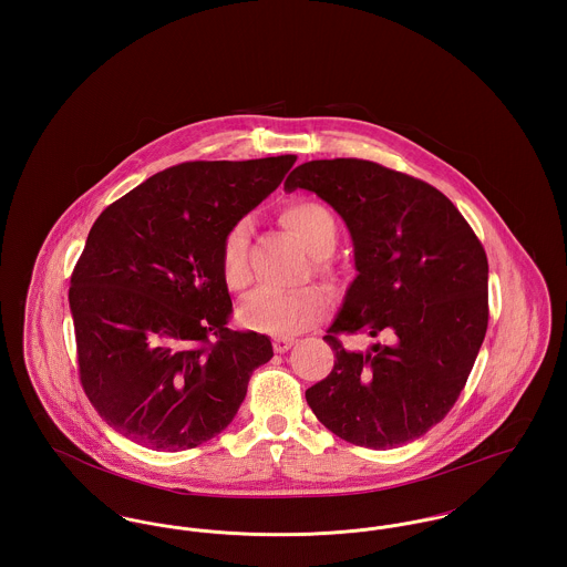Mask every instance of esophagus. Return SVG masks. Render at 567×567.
<instances>
[{
	"label": "esophagus",
	"mask_w": 567,
	"mask_h": 567,
	"mask_svg": "<svg viewBox=\"0 0 567 567\" xmlns=\"http://www.w3.org/2000/svg\"><path fill=\"white\" fill-rule=\"evenodd\" d=\"M292 344H295V338H290V336H275V338H272V349H275L277 353L288 351Z\"/></svg>",
	"instance_id": "34e87169"
}]
</instances>
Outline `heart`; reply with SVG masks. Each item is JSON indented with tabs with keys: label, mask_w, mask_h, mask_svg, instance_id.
<instances>
[{
	"label": "heart",
	"mask_w": 567,
	"mask_h": 567,
	"mask_svg": "<svg viewBox=\"0 0 567 567\" xmlns=\"http://www.w3.org/2000/svg\"><path fill=\"white\" fill-rule=\"evenodd\" d=\"M284 223L301 238L315 255V272L331 277L324 257L338 243V225L333 214L317 200H295L284 209ZM220 272L229 290L240 292L250 281L248 268V225H234L220 246ZM327 299L319 288L252 292L238 310V321L255 331H297L317 323L324 315Z\"/></svg>",
	"instance_id": "heart-1"
}]
</instances>
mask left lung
<instances>
[{
  "label": "left lung",
  "mask_w": 567,
  "mask_h": 567,
  "mask_svg": "<svg viewBox=\"0 0 567 567\" xmlns=\"http://www.w3.org/2000/svg\"><path fill=\"white\" fill-rule=\"evenodd\" d=\"M315 192L344 220L355 279L323 340L331 373L306 400L336 436L391 450L423 436L456 404L488 323V264L474 229L436 187L364 159H321L284 185ZM340 332L384 334L367 352Z\"/></svg>",
  "instance_id": "left-lung-1"
}]
</instances>
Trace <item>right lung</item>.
<instances>
[{
  "instance_id": "right-lung-1",
  "label": "right lung",
  "mask_w": 567,
  "mask_h": 567,
  "mask_svg": "<svg viewBox=\"0 0 567 567\" xmlns=\"http://www.w3.org/2000/svg\"><path fill=\"white\" fill-rule=\"evenodd\" d=\"M295 162L178 163L93 223L72 272L70 310L82 389L122 436L181 452L234 421L272 344L227 327L234 306L220 246Z\"/></svg>"
}]
</instances>
